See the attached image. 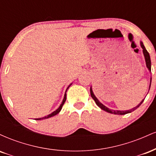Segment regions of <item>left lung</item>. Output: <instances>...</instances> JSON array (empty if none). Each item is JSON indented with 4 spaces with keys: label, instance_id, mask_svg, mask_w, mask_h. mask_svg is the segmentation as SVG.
I'll return each instance as SVG.
<instances>
[{
    "label": "left lung",
    "instance_id": "left-lung-1",
    "mask_svg": "<svg viewBox=\"0 0 156 156\" xmlns=\"http://www.w3.org/2000/svg\"><path fill=\"white\" fill-rule=\"evenodd\" d=\"M140 44H141V47L142 48L143 50V53H144V58H145V62H146V65H147V67L148 68V69H149V71L151 72V61H150V54L149 53H148L147 51L146 50L145 47H144V44H143L142 42H140ZM151 80H152V78H150V87H149V90H150V85H151ZM90 94H91V96H92V98H93V100H94V101H95L96 104L98 105V106H99L100 108H101L102 110L105 111V112H108V113H111V114H118V115H124V114H128V113H130L132 112H133V111H135L136 109L137 108H139V106H140L141 103H143V101H144V100H142V101H141V103H139V105H136V107H134V108L130 109V110H128V111H118V110H112V109H109L108 108H107L106 106H105L104 105L102 104V103L98 101V98H96L95 95L94 94V93L92 92V87L90 88Z\"/></svg>",
    "mask_w": 156,
    "mask_h": 156
}]
</instances>
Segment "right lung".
Here are the masks:
<instances>
[{"label": "right lung", "mask_w": 156, "mask_h": 156, "mask_svg": "<svg viewBox=\"0 0 156 156\" xmlns=\"http://www.w3.org/2000/svg\"><path fill=\"white\" fill-rule=\"evenodd\" d=\"M72 84V83H71ZM71 84L69 86V87H67V89H66V92H65V94H64V99H63V101H62V104L60 105V106L58 107V108L56 109V110L55 111V112H53V113H51V114H48V116H46V117H42V118H38V119H36V120H42V119H48V118H50V117H53V116H55V115H56L57 114H58V113L60 112V111L62 110V106H63V105L64 104V103H65V101H66V99H67V94H66V92H67V89H69V87H70L71 86Z\"/></svg>", "instance_id": "right-lung-1"}]
</instances>
